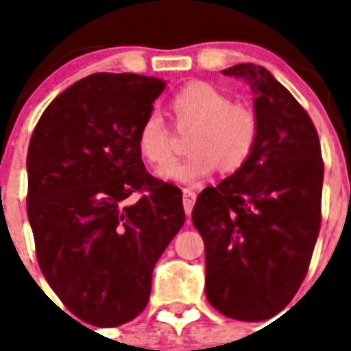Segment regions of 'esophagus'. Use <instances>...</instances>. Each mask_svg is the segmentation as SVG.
Returning <instances> with one entry per match:
<instances>
[{
    "instance_id": "esophagus-1",
    "label": "esophagus",
    "mask_w": 351,
    "mask_h": 351,
    "mask_svg": "<svg viewBox=\"0 0 351 351\" xmlns=\"http://www.w3.org/2000/svg\"><path fill=\"white\" fill-rule=\"evenodd\" d=\"M195 200H197V193H195L191 188H184V190H182V206H184V210L188 216L191 214V209H193L195 206Z\"/></svg>"
}]
</instances>
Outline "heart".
<instances>
[{
    "label": "heart",
    "mask_w": 351,
    "mask_h": 351,
    "mask_svg": "<svg viewBox=\"0 0 351 351\" xmlns=\"http://www.w3.org/2000/svg\"><path fill=\"white\" fill-rule=\"evenodd\" d=\"M170 110L179 126H195L188 138V156L167 163L172 138L165 121L149 112L138 126L137 151L151 167H160V178L179 184L195 186L218 169L235 173L253 156L258 142V117L247 105L232 104L221 89L207 82H190L170 100Z\"/></svg>",
    "instance_id": "heart-1"
}]
</instances>
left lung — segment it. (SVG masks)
<instances>
[{
    "instance_id": "obj_1",
    "label": "left lung",
    "mask_w": 351,
    "mask_h": 351,
    "mask_svg": "<svg viewBox=\"0 0 351 351\" xmlns=\"http://www.w3.org/2000/svg\"><path fill=\"white\" fill-rule=\"evenodd\" d=\"M223 75L255 95L258 142L246 165L198 195L191 213L206 246V295L221 315H278L308 272L322 221L324 161L308 112L267 68L235 64Z\"/></svg>"
}]
</instances>
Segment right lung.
Instances as JSON below:
<instances>
[{"label":"right lung","mask_w":351,"mask_h":351,"mask_svg":"<svg viewBox=\"0 0 351 351\" xmlns=\"http://www.w3.org/2000/svg\"><path fill=\"white\" fill-rule=\"evenodd\" d=\"M167 82L93 73L43 110L27 149V218L47 283L71 313L117 327L147 306L161 253L184 223L178 186L147 173L141 123ZM145 193L137 203L129 197Z\"/></svg>","instance_id":"obj_1"}]
</instances>
